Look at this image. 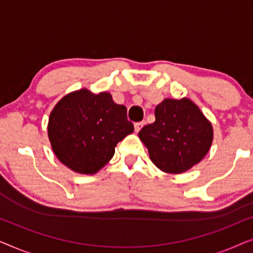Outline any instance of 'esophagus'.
<instances>
[{"label":"esophagus","instance_id":"obj_1","mask_svg":"<svg viewBox=\"0 0 253 253\" xmlns=\"http://www.w3.org/2000/svg\"><path fill=\"white\" fill-rule=\"evenodd\" d=\"M144 124H145L144 121H143V122H137V123H134V131H136V132H139L141 127L144 126Z\"/></svg>","mask_w":253,"mask_h":253}]
</instances>
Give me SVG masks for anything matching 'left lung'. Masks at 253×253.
Here are the masks:
<instances>
[{"instance_id": "obj_1", "label": "left lung", "mask_w": 253, "mask_h": 253, "mask_svg": "<svg viewBox=\"0 0 253 253\" xmlns=\"http://www.w3.org/2000/svg\"><path fill=\"white\" fill-rule=\"evenodd\" d=\"M155 122L139 131L153 164L162 171L179 174L200 162L213 140V129L188 98L165 99L155 107Z\"/></svg>"}]
</instances>
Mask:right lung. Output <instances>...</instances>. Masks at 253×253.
Masks as SVG:
<instances>
[{
	"label": "right lung",
	"instance_id": "1",
	"mask_svg": "<svg viewBox=\"0 0 253 253\" xmlns=\"http://www.w3.org/2000/svg\"><path fill=\"white\" fill-rule=\"evenodd\" d=\"M133 132L126 107L107 92L83 88L62 98L50 113L48 137L62 164L81 174H94L109 162L119 141Z\"/></svg>",
	"mask_w": 253,
	"mask_h": 253
}]
</instances>
